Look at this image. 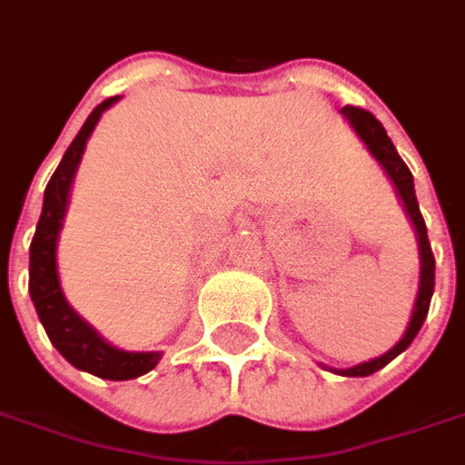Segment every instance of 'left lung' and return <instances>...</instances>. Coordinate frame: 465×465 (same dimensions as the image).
<instances>
[{
	"label": "left lung",
	"instance_id": "8db88e82",
	"mask_svg": "<svg viewBox=\"0 0 465 465\" xmlns=\"http://www.w3.org/2000/svg\"><path fill=\"white\" fill-rule=\"evenodd\" d=\"M343 116L349 119L351 126L356 129L361 139L366 142L369 152L376 156L381 162V166L386 169V173L391 176L393 186L399 189V196L403 199V206L409 212L411 222L416 226V233H419V246H420V289H419V299H416V306H413V319H411L409 329L403 333L401 339L389 353H383L379 359L366 361V363H359L353 369H343L339 373L343 376H371L376 373L379 369H383L389 361H393L399 356L401 351H406L411 346V341L416 339V333L420 331V326L426 322L429 316V306H430V296H433V286H436V259H433V252H430V242H429V232H426V222L420 216L419 202H416V189H413V176H411V169L406 166V162L401 159L396 146L389 139L386 129L381 126V122L376 116L361 109V106H343L341 109Z\"/></svg>",
	"mask_w": 465,
	"mask_h": 465
}]
</instances>
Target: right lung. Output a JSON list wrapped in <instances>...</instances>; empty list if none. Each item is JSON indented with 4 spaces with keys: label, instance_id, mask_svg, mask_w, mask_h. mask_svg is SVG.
Returning <instances> with one entry per match:
<instances>
[{
    "label": "right lung",
    "instance_id": "obj_1",
    "mask_svg": "<svg viewBox=\"0 0 465 465\" xmlns=\"http://www.w3.org/2000/svg\"><path fill=\"white\" fill-rule=\"evenodd\" d=\"M114 102L116 96L104 99L89 114L82 132L76 134L74 142L69 143L64 159L56 166V172L52 173V179L46 183L42 216H39L35 239H32V246H29V293H32V302H35L39 322L45 326L49 341L54 343L56 351L72 366L89 371L99 379L126 381L152 371L162 359V353L159 351H153V353H129V351H119L114 346H109L104 339H99L94 329L69 309V303L64 302V293H62V286H59V273H56V239H59L62 222H64L69 186H72V179H74L79 159L84 153L89 134L94 129V124L99 122L102 112L109 109Z\"/></svg>",
    "mask_w": 465,
    "mask_h": 465
}]
</instances>
